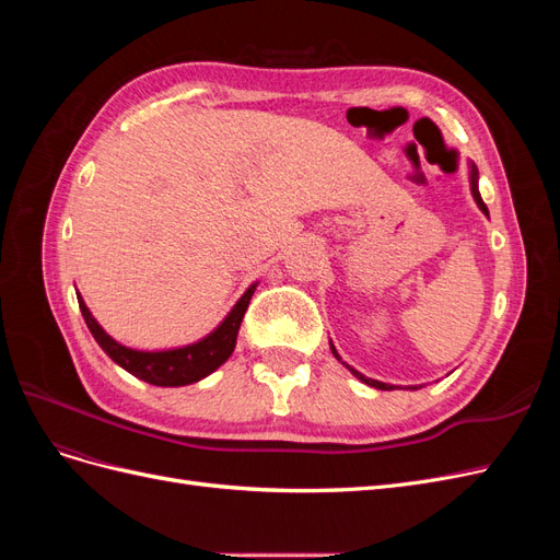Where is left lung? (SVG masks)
I'll return each mask as SVG.
<instances>
[{"instance_id": "1", "label": "left lung", "mask_w": 560, "mask_h": 560, "mask_svg": "<svg viewBox=\"0 0 560 560\" xmlns=\"http://www.w3.org/2000/svg\"><path fill=\"white\" fill-rule=\"evenodd\" d=\"M467 171H469V191H471V198H474V202H477L479 206V210L488 217V208H486V202L481 200V194H479V171H477V165H474L471 161H467ZM329 348H331V354L334 358L341 362V364H346L343 360H341V354H338V350L334 348V343L329 341ZM348 369H350V374L354 376V378H360L362 383H366V385H371V387H376V389H397V385H389V383H383V381H376V378H369V376H364V374H360L358 369H352L350 364H346ZM422 385H409L406 389H420Z\"/></svg>"}]
</instances>
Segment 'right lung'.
I'll return each instance as SVG.
<instances>
[{
  "label": "right lung",
  "mask_w": 560,
  "mask_h": 560,
  "mask_svg": "<svg viewBox=\"0 0 560 560\" xmlns=\"http://www.w3.org/2000/svg\"><path fill=\"white\" fill-rule=\"evenodd\" d=\"M257 282H252L245 294L233 303V308L226 313V317L219 322V325L206 334L194 343L177 346V348H165V350H140V348H130L121 341L112 338L103 325L93 317L89 311L86 301L77 292L79 299V308L83 319L97 341V346L103 348L109 358L126 369L128 374L135 378H140L144 383L159 385V387H182V385H191L202 378H208L212 371L222 366L235 350V341H238V329L241 322L245 317V311L249 306V299L257 290Z\"/></svg>",
  "instance_id": "1"
}]
</instances>
